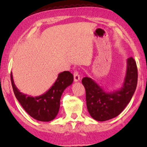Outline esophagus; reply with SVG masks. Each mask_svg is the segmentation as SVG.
Here are the masks:
<instances>
[{
  "instance_id": "1",
  "label": "esophagus",
  "mask_w": 147,
  "mask_h": 147,
  "mask_svg": "<svg viewBox=\"0 0 147 147\" xmlns=\"http://www.w3.org/2000/svg\"><path fill=\"white\" fill-rule=\"evenodd\" d=\"M73 75H74V81L75 82H78L80 80V75L78 74V72L74 71Z\"/></svg>"
}]
</instances>
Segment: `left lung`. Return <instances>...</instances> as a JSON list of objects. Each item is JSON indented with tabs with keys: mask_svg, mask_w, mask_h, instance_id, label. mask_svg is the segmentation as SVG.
<instances>
[{
	"mask_svg": "<svg viewBox=\"0 0 147 147\" xmlns=\"http://www.w3.org/2000/svg\"><path fill=\"white\" fill-rule=\"evenodd\" d=\"M82 83L86 89L87 108L91 117L105 121L118 116L132 98L138 84V68L133 58L126 61V71L123 86L118 90L107 91L89 77Z\"/></svg>",
	"mask_w": 147,
	"mask_h": 147,
	"instance_id": "8db88e82",
	"label": "left lung"
}]
</instances>
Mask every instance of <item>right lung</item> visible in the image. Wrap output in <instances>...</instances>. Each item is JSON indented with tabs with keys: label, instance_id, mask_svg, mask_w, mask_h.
Here are the masks:
<instances>
[{
	"label": "right lung",
	"instance_id": "right-lung-1",
	"mask_svg": "<svg viewBox=\"0 0 147 147\" xmlns=\"http://www.w3.org/2000/svg\"><path fill=\"white\" fill-rule=\"evenodd\" d=\"M73 74L69 71L59 73L54 84L44 94L31 96L20 92L14 84L11 73V82L15 96L27 113L32 117L39 121L49 122L58 115L61 94L65 89L73 82Z\"/></svg>",
	"mask_w": 147,
	"mask_h": 147
}]
</instances>
